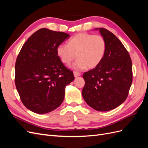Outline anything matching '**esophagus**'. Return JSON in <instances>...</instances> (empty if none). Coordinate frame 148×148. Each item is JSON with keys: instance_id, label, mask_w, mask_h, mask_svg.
I'll return each mask as SVG.
<instances>
[{"instance_id": "esophagus-1", "label": "esophagus", "mask_w": 148, "mask_h": 148, "mask_svg": "<svg viewBox=\"0 0 148 148\" xmlns=\"http://www.w3.org/2000/svg\"><path fill=\"white\" fill-rule=\"evenodd\" d=\"M73 75L75 76V77H78L79 76H81L82 74L79 72H77V71H73Z\"/></svg>"}]
</instances>
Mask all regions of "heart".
Listing matches in <instances>:
<instances>
[{
    "mask_svg": "<svg viewBox=\"0 0 148 148\" xmlns=\"http://www.w3.org/2000/svg\"><path fill=\"white\" fill-rule=\"evenodd\" d=\"M107 43L101 35L82 33L71 38L67 44H60L57 53L62 63L69 65L75 57V69L95 68L102 62L106 54Z\"/></svg>",
    "mask_w": 148,
    "mask_h": 148,
    "instance_id": "1",
    "label": "heart"
}]
</instances>
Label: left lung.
I'll use <instances>...</instances> for the list:
<instances>
[{
  "label": "left lung",
  "instance_id": "8db88e82",
  "mask_svg": "<svg viewBox=\"0 0 148 148\" xmlns=\"http://www.w3.org/2000/svg\"><path fill=\"white\" fill-rule=\"evenodd\" d=\"M99 30L107 43L106 54L95 69L85 72L83 99L97 111L114 109L126 100L133 80L129 53L115 36L105 28Z\"/></svg>",
  "mask_w": 148,
  "mask_h": 148
}]
</instances>
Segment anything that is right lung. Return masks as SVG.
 <instances>
[{"label":"right lung","instance_id":"obj_1","mask_svg":"<svg viewBox=\"0 0 148 148\" xmlns=\"http://www.w3.org/2000/svg\"><path fill=\"white\" fill-rule=\"evenodd\" d=\"M70 35L41 28L23 44L15 63V83L21 102L36 114H46L63 102L66 85L73 81L57 56V48Z\"/></svg>","mask_w":148,"mask_h":148}]
</instances>
